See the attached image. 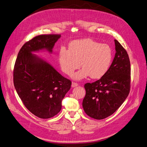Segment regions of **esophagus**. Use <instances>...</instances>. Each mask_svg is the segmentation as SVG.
I'll use <instances>...</instances> for the list:
<instances>
[{
  "instance_id": "1",
  "label": "esophagus",
  "mask_w": 147,
  "mask_h": 147,
  "mask_svg": "<svg viewBox=\"0 0 147 147\" xmlns=\"http://www.w3.org/2000/svg\"><path fill=\"white\" fill-rule=\"evenodd\" d=\"M79 85L78 84H77V83H75V82H72V85H71V86L73 88H74L76 86H78Z\"/></svg>"
}]
</instances>
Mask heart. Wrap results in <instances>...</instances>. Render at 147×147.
Instances as JSON below:
<instances>
[{
  "label": "heart",
  "instance_id": "1",
  "mask_svg": "<svg viewBox=\"0 0 147 147\" xmlns=\"http://www.w3.org/2000/svg\"><path fill=\"white\" fill-rule=\"evenodd\" d=\"M112 59V52L109 46L90 38L73 41L69 44L68 50L61 49L59 53L60 67L67 76H71L80 65L83 67L72 76L75 80L89 76L94 79L101 78L109 69Z\"/></svg>",
  "mask_w": 147,
  "mask_h": 147
}]
</instances>
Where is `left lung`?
<instances>
[{
  "instance_id": "1",
  "label": "left lung",
  "mask_w": 147,
  "mask_h": 147,
  "mask_svg": "<svg viewBox=\"0 0 147 147\" xmlns=\"http://www.w3.org/2000/svg\"><path fill=\"white\" fill-rule=\"evenodd\" d=\"M116 53L106 74L84 86L85 97L82 106L84 111L95 119L109 117L123 103L130 89V62L124 48L115 40Z\"/></svg>"
}]
</instances>
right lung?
I'll use <instances>...</instances> for the list:
<instances>
[{
  "mask_svg": "<svg viewBox=\"0 0 147 147\" xmlns=\"http://www.w3.org/2000/svg\"><path fill=\"white\" fill-rule=\"evenodd\" d=\"M60 37L57 34L34 37L22 46L14 65V85L19 97L32 113L42 119L52 118L60 112L62 100L71 82L32 52L46 50L52 53Z\"/></svg>",
  "mask_w": 147,
  "mask_h": 147,
  "instance_id": "right-lung-1",
  "label": "right lung"
}]
</instances>
